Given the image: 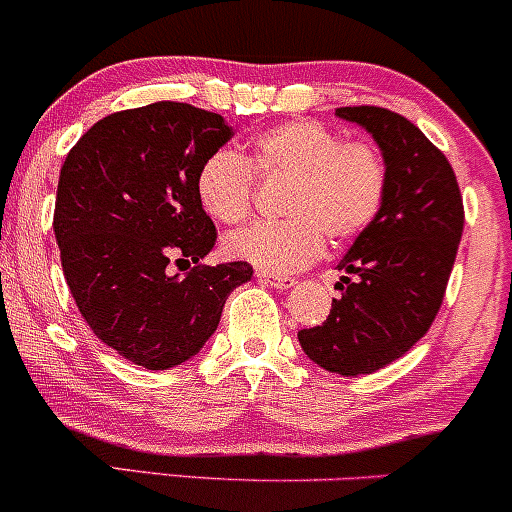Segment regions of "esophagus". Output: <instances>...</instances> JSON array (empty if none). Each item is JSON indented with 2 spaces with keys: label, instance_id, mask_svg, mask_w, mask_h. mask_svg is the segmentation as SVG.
Here are the masks:
<instances>
[{
  "label": "esophagus",
  "instance_id": "esophagus-1",
  "mask_svg": "<svg viewBox=\"0 0 512 512\" xmlns=\"http://www.w3.org/2000/svg\"><path fill=\"white\" fill-rule=\"evenodd\" d=\"M257 276H260V281H264V284L274 286V289H279V291L291 289V286L296 284V279H293V276H279L272 272H257Z\"/></svg>",
  "mask_w": 512,
  "mask_h": 512
}]
</instances>
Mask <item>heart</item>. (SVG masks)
<instances>
[{"label": "heart", "mask_w": 512, "mask_h": 512, "mask_svg": "<svg viewBox=\"0 0 512 512\" xmlns=\"http://www.w3.org/2000/svg\"><path fill=\"white\" fill-rule=\"evenodd\" d=\"M257 180H286L276 199L284 219L257 221L231 233L226 252L262 272L308 267L332 245H344L378 221L387 197V161L378 144L344 139L315 120H291L264 129L248 158L214 151L199 163L195 192L219 223H240L255 204Z\"/></svg>", "instance_id": "b5f03b06"}]
</instances>
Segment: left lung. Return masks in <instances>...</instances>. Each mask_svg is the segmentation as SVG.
Here are the masks:
<instances>
[{"mask_svg":"<svg viewBox=\"0 0 512 512\" xmlns=\"http://www.w3.org/2000/svg\"><path fill=\"white\" fill-rule=\"evenodd\" d=\"M366 127L387 161V197L378 221L356 238L339 269L342 298L322 325L298 332L320 368L375 373L419 342L436 320L464 228L455 170L414 122L387 108H337ZM347 286L344 287L343 284Z\"/></svg>","mask_w":512,"mask_h":512,"instance_id":"left-lung-1","label":"left lung"}]
</instances>
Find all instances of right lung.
I'll list each match as a JSON object with an SVG mask.
<instances>
[{
	"instance_id": "1",
	"label": "right lung",
	"mask_w": 512,
	"mask_h": 512,
	"mask_svg": "<svg viewBox=\"0 0 512 512\" xmlns=\"http://www.w3.org/2000/svg\"><path fill=\"white\" fill-rule=\"evenodd\" d=\"M231 134L221 115L158 101L98 120L64 158L52 219L64 279L93 334L137 366L195 356L252 279L248 262L199 264L216 226L197 168Z\"/></svg>"
}]
</instances>
